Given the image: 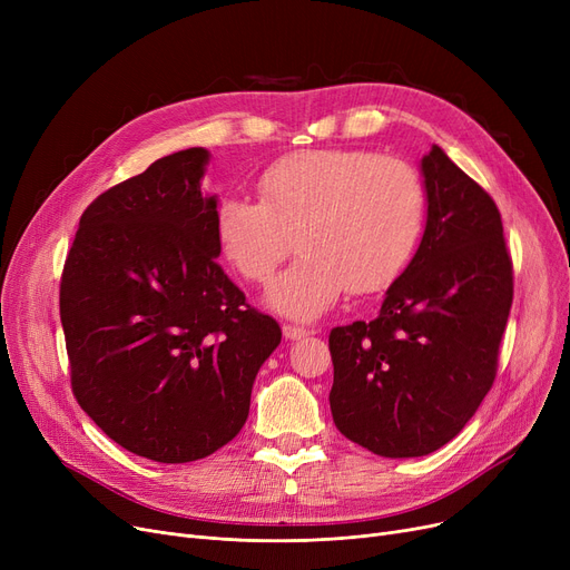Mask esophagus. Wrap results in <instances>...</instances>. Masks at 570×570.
<instances>
[{
    "label": "esophagus",
    "mask_w": 570,
    "mask_h": 570,
    "mask_svg": "<svg viewBox=\"0 0 570 570\" xmlns=\"http://www.w3.org/2000/svg\"><path fill=\"white\" fill-rule=\"evenodd\" d=\"M309 335H314V333L307 331V327H301V325H284V337H286V340L297 342V340H305V337H309Z\"/></svg>",
    "instance_id": "34e87169"
}]
</instances>
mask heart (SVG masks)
Masks as SVG:
<instances>
[{
  "label": "heart",
  "mask_w": 570,
  "mask_h": 570,
  "mask_svg": "<svg viewBox=\"0 0 570 570\" xmlns=\"http://www.w3.org/2000/svg\"><path fill=\"white\" fill-rule=\"evenodd\" d=\"M261 200L228 194L215 209L217 245L239 275L267 284L288 258H303L269 288L284 316L312 321L346 291L391 286L423 237L428 191L417 170L367 149H303L258 177Z\"/></svg>",
  "instance_id": "b5f03b06"
}]
</instances>
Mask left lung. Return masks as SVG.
I'll list each match as a JSON object with an SVG mask.
<instances>
[{
    "instance_id": "obj_1",
    "label": "left lung",
    "mask_w": 570,
    "mask_h": 570,
    "mask_svg": "<svg viewBox=\"0 0 570 570\" xmlns=\"http://www.w3.org/2000/svg\"><path fill=\"white\" fill-rule=\"evenodd\" d=\"M428 224L374 321L333 327L337 430L381 458L455 439L494 383L513 263L490 194L439 145L423 157Z\"/></svg>"
}]
</instances>
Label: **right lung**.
Returning a JSON list of instances; mask_svg holds the SVG:
<instances>
[{"label":"right lung","mask_w":570,"mask_h":570,"mask_svg":"<svg viewBox=\"0 0 570 570\" xmlns=\"http://www.w3.org/2000/svg\"><path fill=\"white\" fill-rule=\"evenodd\" d=\"M207 161V149H183L89 203L59 286L78 404L115 443L164 464L213 455L243 430L282 342L217 263Z\"/></svg>","instance_id":"add662e5"}]
</instances>
